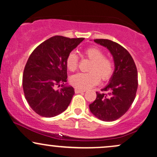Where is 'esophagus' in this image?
<instances>
[{
	"mask_svg": "<svg viewBox=\"0 0 157 157\" xmlns=\"http://www.w3.org/2000/svg\"><path fill=\"white\" fill-rule=\"evenodd\" d=\"M75 91L76 94H80V93H82V92H85L86 91H84V90H81V89H75Z\"/></svg>",
	"mask_w": 157,
	"mask_h": 157,
	"instance_id": "esophagus-1",
	"label": "esophagus"
}]
</instances>
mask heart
Masks as SVG:
<instances>
[{
	"label": "heart",
	"mask_w": 157,
	"mask_h": 157,
	"mask_svg": "<svg viewBox=\"0 0 157 157\" xmlns=\"http://www.w3.org/2000/svg\"><path fill=\"white\" fill-rule=\"evenodd\" d=\"M84 55L91 61L89 73H78L71 77V82L75 88L87 89L95 86L102 80L109 79L113 71V62L108 57H104V53L99 48L89 47L83 52ZM66 67L69 71H75L77 67V56L75 52L68 54L66 60Z\"/></svg>",
	"instance_id": "b5f03b06"
}]
</instances>
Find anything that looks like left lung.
<instances>
[{
  "mask_svg": "<svg viewBox=\"0 0 157 157\" xmlns=\"http://www.w3.org/2000/svg\"><path fill=\"white\" fill-rule=\"evenodd\" d=\"M112 55L114 71L109 84L97 93V98L89 105L91 112L102 121L111 122L121 117L134 102L138 87L136 65L129 52L120 44L107 39L94 40Z\"/></svg>",
  "mask_w": 157,
  "mask_h": 157,
  "instance_id": "1",
  "label": "left lung"
}]
</instances>
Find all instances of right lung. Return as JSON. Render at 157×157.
I'll return each mask as SVG.
<instances>
[{"mask_svg": "<svg viewBox=\"0 0 157 157\" xmlns=\"http://www.w3.org/2000/svg\"><path fill=\"white\" fill-rule=\"evenodd\" d=\"M83 40L54 36L40 44L29 57L23 71V92L40 116L53 117L69 105L75 90L66 83V57ZM60 84V90L56 89Z\"/></svg>", "mask_w": 157, "mask_h": 157, "instance_id": "obj_1", "label": "right lung"}]
</instances>
